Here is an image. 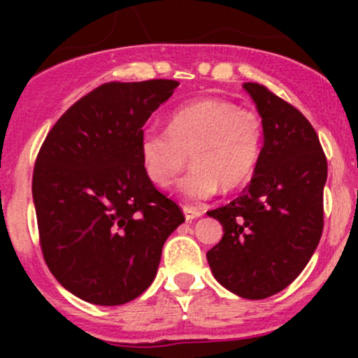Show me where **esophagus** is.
Here are the masks:
<instances>
[{
  "label": "esophagus",
  "mask_w": 358,
  "mask_h": 358,
  "mask_svg": "<svg viewBox=\"0 0 358 358\" xmlns=\"http://www.w3.org/2000/svg\"><path fill=\"white\" fill-rule=\"evenodd\" d=\"M183 213H185L187 220H196L202 216V211L197 208H192V206H183Z\"/></svg>",
  "instance_id": "1"
}]
</instances>
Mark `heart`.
<instances>
[{
	"label": "heart",
	"instance_id": "heart-1",
	"mask_svg": "<svg viewBox=\"0 0 358 358\" xmlns=\"http://www.w3.org/2000/svg\"><path fill=\"white\" fill-rule=\"evenodd\" d=\"M265 124L256 110L241 109L222 99H202L169 115L168 129L147 128L140 138V159L154 185L166 189L192 161L180 180L178 192L187 201L209 199L222 185H244L262 156Z\"/></svg>",
	"mask_w": 358,
	"mask_h": 358
}]
</instances>
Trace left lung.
<instances>
[{
    "instance_id": "8db88e82",
    "label": "left lung",
    "mask_w": 358,
    "mask_h": 358,
    "mask_svg": "<svg viewBox=\"0 0 358 358\" xmlns=\"http://www.w3.org/2000/svg\"><path fill=\"white\" fill-rule=\"evenodd\" d=\"M265 124V143L243 196L208 211L223 237L208 251L222 286L248 299L287 287L324 230L327 159L308 119L259 83H244Z\"/></svg>"
}]
</instances>
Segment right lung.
Segmentation results:
<instances>
[{"instance_id":"1","label":"right lung","mask_w":358,"mask_h":358,"mask_svg":"<svg viewBox=\"0 0 358 358\" xmlns=\"http://www.w3.org/2000/svg\"><path fill=\"white\" fill-rule=\"evenodd\" d=\"M178 81H110L53 124L36 157L39 246L55 279L85 301L122 305L152 284L182 208L140 159L143 124Z\"/></svg>"}]
</instances>
